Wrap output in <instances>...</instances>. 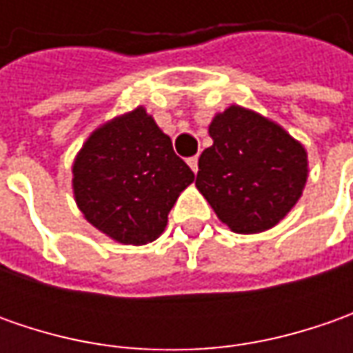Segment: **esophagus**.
Returning <instances> with one entry per match:
<instances>
[{
  "label": "esophagus",
  "mask_w": 353,
  "mask_h": 353,
  "mask_svg": "<svg viewBox=\"0 0 353 353\" xmlns=\"http://www.w3.org/2000/svg\"><path fill=\"white\" fill-rule=\"evenodd\" d=\"M186 163H188V167L192 169V172H198V157H190Z\"/></svg>",
  "instance_id": "1"
}]
</instances>
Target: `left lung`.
Listing matches in <instances>:
<instances>
[{
	"mask_svg": "<svg viewBox=\"0 0 353 353\" xmlns=\"http://www.w3.org/2000/svg\"><path fill=\"white\" fill-rule=\"evenodd\" d=\"M212 147L198 159L196 188L236 234L279 224L303 194L305 147L263 116L230 105L212 119Z\"/></svg>",
	"mask_w": 353,
	"mask_h": 353,
	"instance_id": "1",
	"label": "left lung"
}]
</instances>
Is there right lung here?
<instances>
[{
    "mask_svg": "<svg viewBox=\"0 0 353 353\" xmlns=\"http://www.w3.org/2000/svg\"><path fill=\"white\" fill-rule=\"evenodd\" d=\"M72 172L84 218L129 245L161 236L179 194L194 181L169 135L143 108L96 129L76 155Z\"/></svg>",
    "mask_w": 353,
    "mask_h": 353,
    "instance_id": "add662e5",
    "label": "right lung"
}]
</instances>
